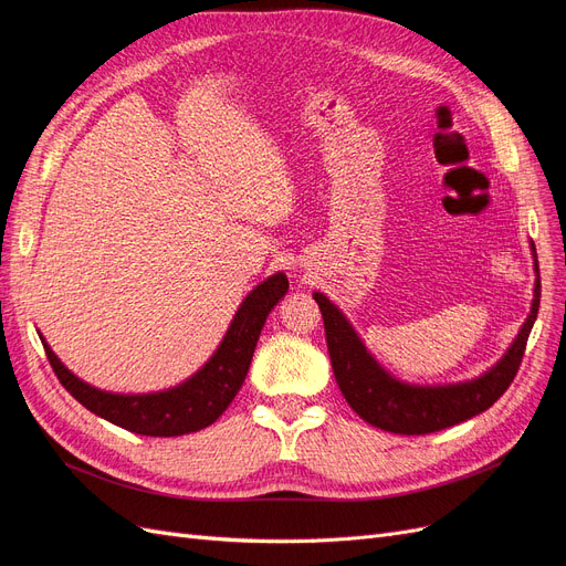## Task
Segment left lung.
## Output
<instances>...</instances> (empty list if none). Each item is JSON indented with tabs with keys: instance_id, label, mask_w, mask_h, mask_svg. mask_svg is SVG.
Segmentation results:
<instances>
[{
	"instance_id": "8db88e82",
	"label": "left lung",
	"mask_w": 566,
	"mask_h": 566,
	"mask_svg": "<svg viewBox=\"0 0 566 566\" xmlns=\"http://www.w3.org/2000/svg\"><path fill=\"white\" fill-rule=\"evenodd\" d=\"M531 252L536 256L534 245H531ZM534 269L538 273L536 260ZM314 300L323 314L325 342H328L335 380L339 391L345 394L347 403L366 422L380 427L385 432L430 434L484 413L486 408L503 397L510 382L515 380L528 333L534 328L538 314L541 276L534 283L531 314L526 316L517 337L512 339L501 361L479 375V378L453 385H408L391 378L366 349L345 314L321 293H314Z\"/></svg>"
}]
</instances>
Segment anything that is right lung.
<instances>
[{"label":"right lung","instance_id":"obj_1","mask_svg":"<svg viewBox=\"0 0 566 566\" xmlns=\"http://www.w3.org/2000/svg\"><path fill=\"white\" fill-rule=\"evenodd\" d=\"M285 293L287 279L281 271L256 285L238 306L210 361L186 382L153 394H113L96 389L67 370L44 337L40 339L61 385L92 413L144 437H181L205 430L229 408L245 382L264 321Z\"/></svg>","mask_w":566,"mask_h":566}]
</instances>
